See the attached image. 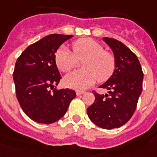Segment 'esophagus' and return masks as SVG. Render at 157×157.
<instances>
[{"instance_id":"1","label":"esophagus","mask_w":157,"mask_h":157,"mask_svg":"<svg viewBox=\"0 0 157 157\" xmlns=\"http://www.w3.org/2000/svg\"><path fill=\"white\" fill-rule=\"evenodd\" d=\"M76 94H77V95H81V94H84V91H79V90H78L77 92H76Z\"/></svg>"}]
</instances>
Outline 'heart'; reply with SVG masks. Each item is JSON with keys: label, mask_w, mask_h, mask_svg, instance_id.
Listing matches in <instances>:
<instances>
[{"label": "heart", "mask_w": 157, "mask_h": 157, "mask_svg": "<svg viewBox=\"0 0 157 157\" xmlns=\"http://www.w3.org/2000/svg\"><path fill=\"white\" fill-rule=\"evenodd\" d=\"M73 52L61 47L55 54L56 65L62 72H68L75 67L78 60L82 62V70L73 71L64 78L67 87L83 90L89 88L96 79L102 83L108 80L115 69V58L106 51L100 43L94 40L79 39L72 43Z\"/></svg>", "instance_id": "heart-1"}]
</instances>
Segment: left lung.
I'll return each instance as SVG.
<instances>
[{"label":"left lung","instance_id":"left-lung-1","mask_svg":"<svg viewBox=\"0 0 157 157\" xmlns=\"http://www.w3.org/2000/svg\"><path fill=\"white\" fill-rule=\"evenodd\" d=\"M103 40L113 50L115 58L114 74L99 88L109 90L99 94L93 90L95 100L87 109L91 121L100 128L110 130L124 125L136 111L142 92L143 74L136 55L115 38Z\"/></svg>","mask_w":157,"mask_h":157}]
</instances>
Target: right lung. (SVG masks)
I'll use <instances>...</instances> for the list:
<instances>
[{"mask_svg":"<svg viewBox=\"0 0 157 157\" xmlns=\"http://www.w3.org/2000/svg\"><path fill=\"white\" fill-rule=\"evenodd\" d=\"M71 35L51 34L27 47L17 58L13 72L17 98L24 113L33 121L52 124L67 110L74 90L53 89L62 78L55 52Z\"/></svg>","mask_w":157,"mask_h":157,"instance_id":"add662e5","label":"right lung"}]
</instances>
